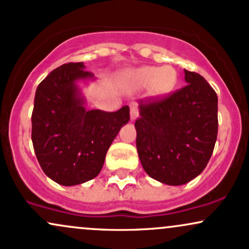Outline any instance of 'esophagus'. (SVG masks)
Segmentation results:
<instances>
[{
    "label": "esophagus",
    "mask_w": 249,
    "mask_h": 249,
    "mask_svg": "<svg viewBox=\"0 0 249 249\" xmlns=\"http://www.w3.org/2000/svg\"><path fill=\"white\" fill-rule=\"evenodd\" d=\"M130 117H131V121L132 122H134L137 118H138V108H137L136 105H131Z\"/></svg>",
    "instance_id": "obj_1"
}]
</instances>
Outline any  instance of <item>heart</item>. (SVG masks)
<instances>
[{"label":"heart","mask_w":249,"mask_h":249,"mask_svg":"<svg viewBox=\"0 0 249 249\" xmlns=\"http://www.w3.org/2000/svg\"><path fill=\"white\" fill-rule=\"evenodd\" d=\"M125 76L136 87H150L151 96L154 98L167 96L178 83V75L172 67H142L137 70L128 71Z\"/></svg>","instance_id":"heart-1"}]
</instances>
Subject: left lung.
<instances>
[{"instance_id":"left-lung-1","label":"left lung","mask_w":249,"mask_h":249,"mask_svg":"<svg viewBox=\"0 0 249 249\" xmlns=\"http://www.w3.org/2000/svg\"><path fill=\"white\" fill-rule=\"evenodd\" d=\"M187 85L160 101L139 105L137 151L151 178L171 186L199 176L218 136V96L199 73L185 70Z\"/></svg>"}]
</instances>
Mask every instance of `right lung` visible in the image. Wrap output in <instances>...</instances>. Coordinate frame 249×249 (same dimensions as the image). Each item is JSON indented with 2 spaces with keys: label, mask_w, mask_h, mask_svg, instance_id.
I'll list each match as a JSON object with an SVG mask.
<instances>
[{
  "label": "right lung",
  "mask_w": 249,
  "mask_h": 249,
  "mask_svg": "<svg viewBox=\"0 0 249 249\" xmlns=\"http://www.w3.org/2000/svg\"><path fill=\"white\" fill-rule=\"evenodd\" d=\"M95 81L83 62L68 63L37 87L31 116V141L43 172L63 186L96 178L121 128L130 121V108L116 112L87 110L79 83Z\"/></svg>",
  "instance_id": "add662e5"
}]
</instances>
